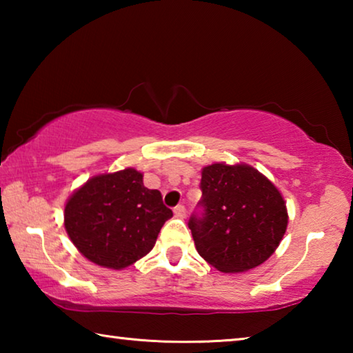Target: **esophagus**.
<instances>
[{"mask_svg": "<svg viewBox=\"0 0 353 353\" xmlns=\"http://www.w3.org/2000/svg\"><path fill=\"white\" fill-rule=\"evenodd\" d=\"M174 214L177 218H185V214H187V208L183 205H177L174 207Z\"/></svg>", "mask_w": 353, "mask_h": 353, "instance_id": "obj_1", "label": "esophagus"}]
</instances>
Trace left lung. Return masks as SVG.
<instances>
[{"label": "left lung", "mask_w": 353, "mask_h": 353, "mask_svg": "<svg viewBox=\"0 0 353 353\" xmlns=\"http://www.w3.org/2000/svg\"><path fill=\"white\" fill-rule=\"evenodd\" d=\"M201 214L188 221L196 250L221 272H244L274 254L288 225L283 196L250 165L202 168Z\"/></svg>", "instance_id": "1"}]
</instances>
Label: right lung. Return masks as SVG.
<instances>
[{
	"instance_id": "obj_1",
	"label": "right lung",
	"mask_w": 353,
	"mask_h": 353,
	"mask_svg": "<svg viewBox=\"0 0 353 353\" xmlns=\"http://www.w3.org/2000/svg\"><path fill=\"white\" fill-rule=\"evenodd\" d=\"M172 212L134 168L93 176L65 204V230L94 265L123 270L151 252Z\"/></svg>"
}]
</instances>
